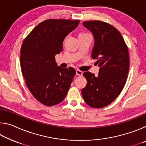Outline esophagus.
I'll return each mask as SVG.
<instances>
[{
    "label": "esophagus",
    "instance_id": "obj_1",
    "mask_svg": "<svg viewBox=\"0 0 146 146\" xmlns=\"http://www.w3.org/2000/svg\"><path fill=\"white\" fill-rule=\"evenodd\" d=\"M76 75H78V76H82V74H83V72L82 71H80L79 70H76Z\"/></svg>",
    "mask_w": 146,
    "mask_h": 146
}]
</instances>
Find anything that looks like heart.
<instances>
[{
	"label": "heart",
	"mask_w": 146,
	"mask_h": 146,
	"mask_svg": "<svg viewBox=\"0 0 146 146\" xmlns=\"http://www.w3.org/2000/svg\"><path fill=\"white\" fill-rule=\"evenodd\" d=\"M80 34H86V33H80L79 35H80Z\"/></svg>",
	"instance_id": "b5f03b06"
}]
</instances>
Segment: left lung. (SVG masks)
Here are the masks:
<instances>
[{"label": "left lung", "mask_w": 146, "mask_h": 146, "mask_svg": "<svg viewBox=\"0 0 146 146\" xmlns=\"http://www.w3.org/2000/svg\"><path fill=\"white\" fill-rule=\"evenodd\" d=\"M83 25L94 36L91 56L97 60L100 70L97 76L90 71L83 73L87 85L82 95L88 105L102 108L112 103L124 87L129 72V51L122 35L111 24L88 21Z\"/></svg>", "instance_id": "obj_1"}]
</instances>
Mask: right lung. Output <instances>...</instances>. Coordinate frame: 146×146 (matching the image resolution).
Wrapping results in <instances>:
<instances>
[{"instance_id":"add662e5","label":"right lung","mask_w":146,"mask_h":146,"mask_svg":"<svg viewBox=\"0 0 146 146\" xmlns=\"http://www.w3.org/2000/svg\"><path fill=\"white\" fill-rule=\"evenodd\" d=\"M80 21L48 19L38 24L24 38L21 49V68L33 97L47 106L65 98L76 71L56 66L55 55L62 51V42Z\"/></svg>"}]
</instances>
